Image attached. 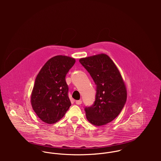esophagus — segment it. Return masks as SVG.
I'll use <instances>...</instances> for the list:
<instances>
[{"label": "esophagus", "mask_w": 161, "mask_h": 161, "mask_svg": "<svg viewBox=\"0 0 161 161\" xmlns=\"http://www.w3.org/2000/svg\"><path fill=\"white\" fill-rule=\"evenodd\" d=\"M75 103L77 105H80L82 103V100H76Z\"/></svg>", "instance_id": "esophagus-1"}]
</instances>
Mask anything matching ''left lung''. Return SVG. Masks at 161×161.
Wrapping results in <instances>:
<instances>
[{
	"label": "left lung",
	"mask_w": 161,
	"mask_h": 161,
	"mask_svg": "<svg viewBox=\"0 0 161 161\" xmlns=\"http://www.w3.org/2000/svg\"><path fill=\"white\" fill-rule=\"evenodd\" d=\"M79 62L97 87L93 104L84 109L87 119L95 126L106 125L119 114L126 101V89L121 74L105 54L81 58Z\"/></svg>",
	"instance_id": "1"
}]
</instances>
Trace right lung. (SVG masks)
<instances>
[{
	"label": "right lung",
	"instance_id": "obj_1",
	"mask_svg": "<svg viewBox=\"0 0 161 161\" xmlns=\"http://www.w3.org/2000/svg\"><path fill=\"white\" fill-rule=\"evenodd\" d=\"M75 62V59L66 56H56L46 62L37 75L31 103L43 122L58 121L71 105L66 76Z\"/></svg>",
	"mask_w": 161,
	"mask_h": 161
}]
</instances>
